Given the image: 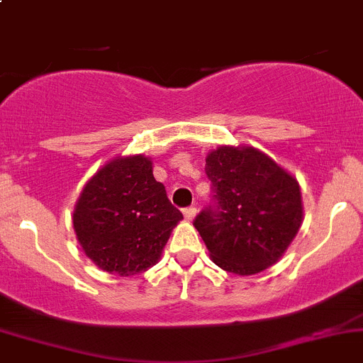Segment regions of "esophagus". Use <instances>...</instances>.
Returning a JSON list of instances; mask_svg holds the SVG:
<instances>
[{"mask_svg": "<svg viewBox=\"0 0 363 363\" xmlns=\"http://www.w3.org/2000/svg\"><path fill=\"white\" fill-rule=\"evenodd\" d=\"M184 216H186V219H188V221H191V219H195V216H196V207H186V208H184Z\"/></svg>", "mask_w": 363, "mask_h": 363, "instance_id": "esophagus-1", "label": "esophagus"}]
</instances>
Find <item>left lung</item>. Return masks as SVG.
I'll list each match as a JSON object with an SVG mask.
<instances>
[{"label":"left lung","instance_id":"8db88e82","mask_svg":"<svg viewBox=\"0 0 363 363\" xmlns=\"http://www.w3.org/2000/svg\"><path fill=\"white\" fill-rule=\"evenodd\" d=\"M212 202L193 225L218 267L251 276L277 262L302 225L298 182L255 147L221 145L205 160Z\"/></svg>","mask_w":363,"mask_h":363}]
</instances>
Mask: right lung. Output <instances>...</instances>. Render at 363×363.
<instances>
[{
    "label": "right lung",
    "instance_id": "right-lung-1",
    "mask_svg": "<svg viewBox=\"0 0 363 363\" xmlns=\"http://www.w3.org/2000/svg\"><path fill=\"white\" fill-rule=\"evenodd\" d=\"M182 212L168 200L144 156L117 158L94 174L73 211L84 252L117 276L145 272L160 259Z\"/></svg>",
    "mask_w": 363,
    "mask_h": 363
}]
</instances>
